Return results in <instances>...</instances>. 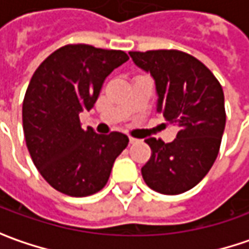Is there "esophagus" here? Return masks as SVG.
<instances>
[{
	"label": "esophagus",
	"instance_id": "34e87169",
	"mask_svg": "<svg viewBox=\"0 0 249 249\" xmlns=\"http://www.w3.org/2000/svg\"><path fill=\"white\" fill-rule=\"evenodd\" d=\"M137 141H139V140L134 139V137H130V139H129V142H130V144H136Z\"/></svg>",
	"mask_w": 249,
	"mask_h": 249
}]
</instances>
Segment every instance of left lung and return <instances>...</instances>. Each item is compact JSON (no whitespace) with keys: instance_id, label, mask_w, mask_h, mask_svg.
Segmentation results:
<instances>
[{"instance_id":"8db88e82","label":"left lung","mask_w":249,"mask_h":249,"mask_svg":"<svg viewBox=\"0 0 249 249\" xmlns=\"http://www.w3.org/2000/svg\"><path fill=\"white\" fill-rule=\"evenodd\" d=\"M130 56L155 80L157 112L178 127L172 142L149 137L151 158L141 167L154 191L177 196L196 187L216 160L226 126L225 94L201 61L177 50H157Z\"/></svg>"}]
</instances>
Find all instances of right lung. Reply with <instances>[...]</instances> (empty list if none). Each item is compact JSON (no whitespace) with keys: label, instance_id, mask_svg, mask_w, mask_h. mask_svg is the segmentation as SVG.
<instances>
[{"label":"right lung","instance_id":"add662e5","mask_svg":"<svg viewBox=\"0 0 249 249\" xmlns=\"http://www.w3.org/2000/svg\"><path fill=\"white\" fill-rule=\"evenodd\" d=\"M127 59L119 50L69 44L36 69L22 108L24 140L40 175L59 193L71 196L98 193L115 159L127 147L126 134L83 130L79 118L94 107L110 72Z\"/></svg>","mask_w":249,"mask_h":249}]
</instances>
